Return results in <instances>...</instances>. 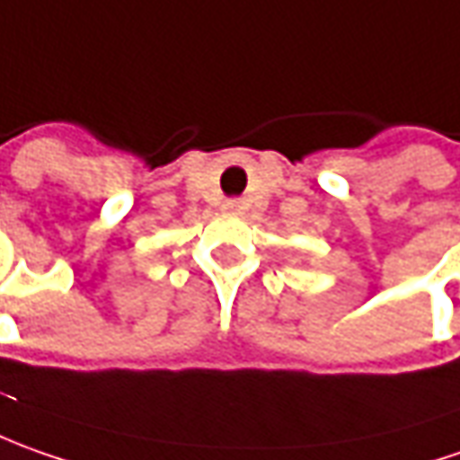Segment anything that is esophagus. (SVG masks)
I'll use <instances>...</instances> for the list:
<instances>
[{
    "label": "esophagus",
    "instance_id": "esophagus-1",
    "mask_svg": "<svg viewBox=\"0 0 460 460\" xmlns=\"http://www.w3.org/2000/svg\"><path fill=\"white\" fill-rule=\"evenodd\" d=\"M224 211H226V214H242V211H244V203L239 199H231L224 203Z\"/></svg>",
    "mask_w": 460,
    "mask_h": 460
}]
</instances>
